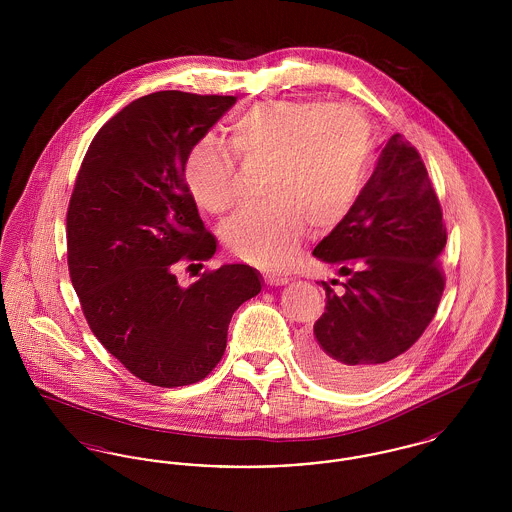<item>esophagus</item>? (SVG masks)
<instances>
[{
	"label": "esophagus",
	"instance_id": "34e87169",
	"mask_svg": "<svg viewBox=\"0 0 512 512\" xmlns=\"http://www.w3.org/2000/svg\"><path fill=\"white\" fill-rule=\"evenodd\" d=\"M268 284L270 286H282V284H288L290 282V278H286V276H276V274H272V276H268L267 278Z\"/></svg>",
	"mask_w": 512,
	"mask_h": 512
}]
</instances>
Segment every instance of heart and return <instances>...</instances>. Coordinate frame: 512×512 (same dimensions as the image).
Listing matches in <instances>:
<instances>
[{
    "mask_svg": "<svg viewBox=\"0 0 512 512\" xmlns=\"http://www.w3.org/2000/svg\"><path fill=\"white\" fill-rule=\"evenodd\" d=\"M230 140L245 163H265L261 194L222 224L234 253L263 267H286L307 236L340 224L361 192L368 167L370 130L347 105L313 99H276L249 107L230 124ZM182 176L188 192L209 213L236 201L234 161L213 140L188 149Z\"/></svg>",
    "mask_w": 512,
    "mask_h": 512,
    "instance_id": "obj_1",
    "label": "heart"
}]
</instances>
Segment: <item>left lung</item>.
Here are the masks:
<instances>
[{"label":"left lung","instance_id":"1","mask_svg":"<svg viewBox=\"0 0 512 512\" xmlns=\"http://www.w3.org/2000/svg\"><path fill=\"white\" fill-rule=\"evenodd\" d=\"M445 242L428 171L393 134L347 217L313 251L347 280L341 293L320 282L326 311L301 345L305 370L338 390H363L388 376L438 311Z\"/></svg>","mask_w":512,"mask_h":512}]
</instances>
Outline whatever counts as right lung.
Masks as SVG:
<instances>
[{
	"instance_id": "obj_1",
	"label": "right lung",
	"mask_w": 512,
	"mask_h": 512,
	"mask_svg": "<svg viewBox=\"0 0 512 512\" xmlns=\"http://www.w3.org/2000/svg\"><path fill=\"white\" fill-rule=\"evenodd\" d=\"M234 103L176 90L136 99L101 126L76 176L67 213L74 290L103 347L153 386L203 380L224 355L232 315L263 286L238 263L188 288L174 274L178 261L217 251L182 167Z\"/></svg>"
}]
</instances>
